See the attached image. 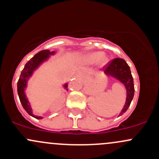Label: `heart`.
I'll return each instance as SVG.
<instances>
[{
  "mask_svg": "<svg viewBox=\"0 0 159 159\" xmlns=\"http://www.w3.org/2000/svg\"><path fill=\"white\" fill-rule=\"evenodd\" d=\"M86 59L88 63H91V64L98 62L101 60V64L104 65L107 61V58L106 57V56H104L103 52H95L91 53L87 56Z\"/></svg>",
  "mask_w": 159,
  "mask_h": 159,
  "instance_id": "obj_1",
  "label": "heart"
}]
</instances>
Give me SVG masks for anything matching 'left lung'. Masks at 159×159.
<instances>
[{
    "mask_svg": "<svg viewBox=\"0 0 159 159\" xmlns=\"http://www.w3.org/2000/svg\"><path fill=\"white\" fill-rule=\"evenodd\" d=\"M105 74L111 75L118 79L120 82L125 85L126 89V101L123 109L122 110L120 115L123 114L127 110L134 96V84L133 78L130 71L129 66L124 59L120 58H116L110 61L107 64L103 67Z\"/></svg>",
    "mask_w": 159,
    "mask_h": 159,
    "instance_id": "left-lung-1",
    "label": "left lung"
}]
</instances>
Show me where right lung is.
I'll return each instance as SVG.
<instances>
[{
    "mask_svg": "<svg viewBox=\"0 0 159 159\" xmlns=\"http://www.w3.org/2000/svg\"><path fill=\"white\" fill-rule=\"evenodd\" d=\"M53 53H54V52H49V50H43V51L39 52L37 54L35 55V56L31 58V60L27 61V63L25 65L24 68L23 69L20 76L19 80H18L17 93L21 104H22L24 110H26L30 116L36 118V119H42V117L41 116H35L33 114L31 107L30 106V103L27 101V98H26V95H25L24 93V89L26 87L27 78H29L31 76L33 71H34V70L43 62V61H44L45 60L47 59L48 57L49 56V55H52ZM65 88H67V84L65 85Z\"/></svg>",
    "mask_w": 159,
    "mask_h": 159,
    "instance_id": "right-lung-1",
    "label": "right lung"
}]
</instances>
